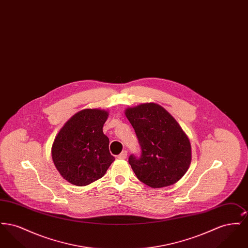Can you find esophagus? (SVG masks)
I'll return each instance as SVG.
<instances>
[{"label":"esophagus","mask_w":248,"mask_h":248,"mask_svg":"<svg viewBox=\"0 0 248 248\" xmlns=\"http://www.w3.org/2000/svg\"><path fill=\"white\" fill-rule=\"evenodd\" d=\"M127 157V152L126 151H123L121 154H119V159H125Z\"/></svg>","instance_id":"34e87169"}]
</instances>
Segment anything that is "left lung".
Returning <instances> with one entry per match:
<instances>
[{
    "instance_id": "1",
    "label": "left lung",
    "mask_w": 248,
    "mask_h": 248,
    "mask_svg": "<svg viewBox=\"0 0 248 248\" xmlns=\"http://www.w3.org/2000/svg\"><path fill=\"white\" fill-rule=\"evenodd\" d=\"M136 132L140 156L131 154L130 165L137 177L152 188H163L178 181L189 168L191 148L177 121L165 108L146 103L125 109Z\"/></svg>"
}]
</instances>
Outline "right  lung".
<instances>
[{
	"mask_svg": "<svg viewBox=\"0 0 248 248\" xmlns=\"http://www.w3.org/2000/svg\"><path fill=\"white\" fill-rule=\"evenodd\" d=\"M108 115L104 109H83L59 131L52 159L59 174L71 184L86 186L101 178L115 160L102 130Z\"/></svg>",
	"mask_w": 248,
	"mask_h": 248,
	"instance_id": "add662e5",
	"label": "right lung"
}]
</instances>
